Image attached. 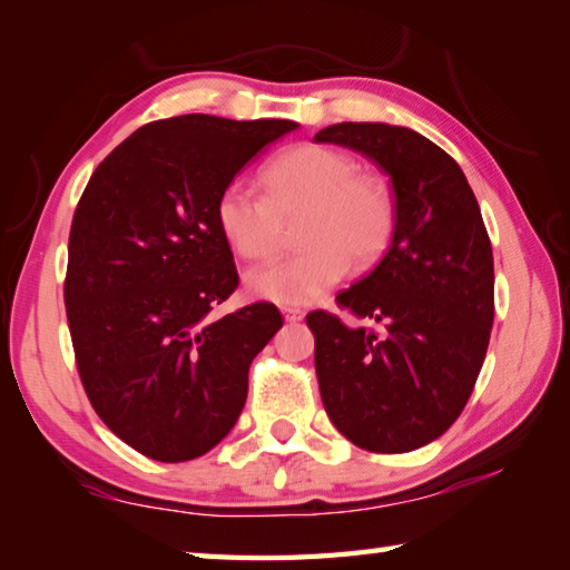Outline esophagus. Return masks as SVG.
<instances>
[{"instance_id": "1", "label": "esophagus", "mask_w": 570, "mask_h": 570, "mask_svg": "<svg viewBox=\"0 0 570 570\" xmlns=\"http://www.w3.org/2000/svg\"><path fill=\"white\" fill-rule=\"evenodd\" d=\"M282 314L286 322H302L304 320V312L298 306H282Z\"/></svg>"}]
</instances>
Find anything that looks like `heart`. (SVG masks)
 Segmentation results:
<instances>
[{
  "mask_svg": "<svg viewBox=\"0 0 570 570\" xmlns=\"http://www.w3.org/2000/svg\"><path fill=\"white\" fill-rule=\"evenodd\" d=\"M266 196L230 183L216 200V226L238 256L262 262L286 246L302 220L304 248L286 262L254 268L246 286L276 304H306L340 282L346 268L364 272L390 248L397 200L390 183L360 173L352 156L330 146H296L262 170Z\"/></svg>",
  "mask_w": 570,
  "mask_h": 570,
  "instance_id": "b5f03b06",
  "label": "heart"
}]
</instances>
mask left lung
I'll list each match as a JSON object with an SVG mask.
<instances>
[{"instance_id": "obj_1", "label": "left lung", "mask_w": 570, "mask_h": 570, "mask_svg": "<svg viewBox=\"0 0 570 570\" xmlns=\"http://www.w3.org/2000/svg\"><path fill=\"white\" fill-rule=\"evenodd\" d=\"M387 173L397 226L380 266L344 288L340 314H306L324 410L356 448L417 450L460 417L495 316L493 248L465 173L435 142L384 122L316 132Z\"/></svg>"}]
</instances>
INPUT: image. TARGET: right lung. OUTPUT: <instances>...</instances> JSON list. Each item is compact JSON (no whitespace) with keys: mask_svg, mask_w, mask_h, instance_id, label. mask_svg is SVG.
Instances as JSON below:
<instances>
[{"mask_svg":"<svg viewBox=\"0 0 570 570\" xmlns=\"http://www.w3.org/2000/svg\"><path fill=\"white\" fill-rule=\"evenodd\" d=\"M292 120L214 115L142 125L75 208L65 306L77 374L100 420L140 455L186 462L234 428L248 366L282 330L268 302L210 316L236 292L216 200Z\"/></svg>","mask_w":570,"mask_h":570,"instance_id":"add662e5","label":"right lung"}]
</instances>
